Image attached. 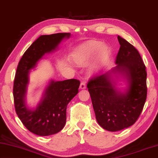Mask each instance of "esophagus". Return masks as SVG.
Instances as JSON below:
<instances>
[{
	"instance_id": "obj_1",
	"label": "esophagus",
	"mask_w": 158,
	"mask_h": 158,
	"mask_svg": "<svg viewBox=\"0 0 158 158\" xmlns=\"http://www.w3.org/2000/svg\"><path fill=\"white\" fill-rule=\"evenodd\" d=\"M80 89H86V83H85V82H81V85H80Z\"/></svg>"
}]
</instances>
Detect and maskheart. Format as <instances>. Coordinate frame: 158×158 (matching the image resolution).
Here are the masks:
<instances>
[{
  "label": "heart",
  "instance_id": "obj_1",
  "mask_svg": "<svg viewBox=\"0 0 158 158\" xmlns=\"http://www.w3.org/2000/svg\"><path fill=\"white\" fill-rule=\"evenodd\" d=\"M101 46V43L98 41H88L84 45L77 47L73 52V60L78 66L87 64L89 58L98 51ZM110 55V50L107 46H102L99 51L98 60L101 63H105Z\"/></svg>",
  "mask_w": 158,
  "mask_h": 158
}]
</instances>
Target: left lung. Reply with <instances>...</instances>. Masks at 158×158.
<instances>
[{"label":"left lung","mask_w":158,"mask_h":158,"mask_svg":"<svg viewBox=\"0 0 158 158\" xmlns=\"http://www.w3.org/2000/svg\"><path fill=\"white\" fill-rule=\"evenodd\" d=\"M120 48L117 66L107 73L94 76L87 84L96 121L102 128L115 132L131 126L142 112L147 96L146 66L139 52L118 36ZM121 74L127 80L124 93L115 89L111 73Z\"/></svg>","instance_id":"obj_1"}]
</instances>
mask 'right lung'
<instances>
[{"label": "right lung", "mask_w": 158, "mask_h": 158, "mask_svg": "<svg viewBox=\"0 0 158 158\" xmlns=\"http://www.w3.org/2000/svg\"><path fill=\"white\" fill-rule=\"evenodd\" d=\"M70 35L64 32L40 36L24 52L16 69L13 87L16 114L29 131L40 136H48L62 131L66 123V107L78 93L81 82L76 79L52 80L36 108L29 110L26 107V94L30 70L35 67L44 55L53 51Z\"/></svg>", "instance_id": "add662e5"}]
</instances>
